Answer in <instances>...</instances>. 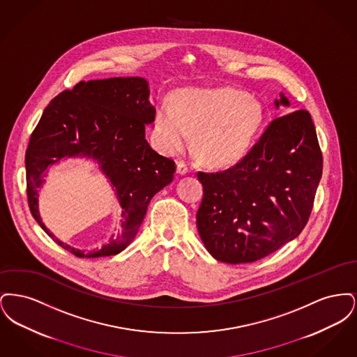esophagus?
<instances>
[{
	"instance_id": "1",
	"label": "esophagus",
	"mask_w": 357,
	"mask_h": 357,
	"mask_svg": "<svg viewBox=\"0 0 357 357\" xmlns=\"http://www.w3.org/2000/svg\"><path fill=\"white\" fill-rule=\"evenodd\" d=\"M187 171H188V169H187V166L183 162H179V163L176 165V172H178L179 175H186Z\"/></svg>"
}]
</instances>
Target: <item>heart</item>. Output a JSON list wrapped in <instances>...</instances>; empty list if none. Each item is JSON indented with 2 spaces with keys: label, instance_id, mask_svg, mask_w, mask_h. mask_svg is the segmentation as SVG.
I'll use <instances>...</instances> for the list:
<instances>
[{
  "label": "heart",
  "instance_id": "b5f03b06",
  "mask_svg": "<svg viewBox=\"0 0 357 357\" xmlns=\"http://www.w3.org/2000/svg\"><path fill=\"white\" fill-rule=\"evenodd\" d=\"M264 120L261 102L233 86L183 88L155 111L153 134L162 153H182L194 136L199 160L230 167L249 153Z\"/></svg>",
  "mask_w": 357,
  "mask_h": 357
}]
</instances>
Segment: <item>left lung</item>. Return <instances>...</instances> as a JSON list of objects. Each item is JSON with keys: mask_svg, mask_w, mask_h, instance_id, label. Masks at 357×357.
Returning a JSON list of instances; mask_svg holds the SVG:
<instances>
[{"mask_svg": "<svg viewBox=\"0 0 357 357\" xmlns=\"http://www.w3.org/2000/svg\"><path fill=\"white\" fill-rule=\"evenodd\" d=\"M275 107H289L280 95ZM323 153L305 109L266 127L236 166L198 172L204 199L197 227L207 252L226 264L255 262L297 237L309 220Z\"/></svg>", "mask_w": 357, "mask_h": 357, "instance_id": "1", "label": "left lung"}]
</instances>
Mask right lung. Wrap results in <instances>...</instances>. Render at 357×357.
Here are the masks:
<instances>
[{"mask_svg":"<svg viewBox=\"0 0 357 357\" xmlns=\"http://www.w3.org/2000/svg\"><path fill=\"white\" fill-rule=\"evenodd\" d=\"M143 77L80 82L59 93L34 128L25 153L26 194L34 220L53 241L79 258L115 255L135 238L153 195L170 185L175 163L146 140L155 107ZM93 158L110 179L122 207V231L100 250L85 252L54 238L40 221L38 188L50 165L64 157Z\"/></svg>","mask_w":357,"mask_h":357,"instance_id":"1","label":"right lung"}]
</instances>
